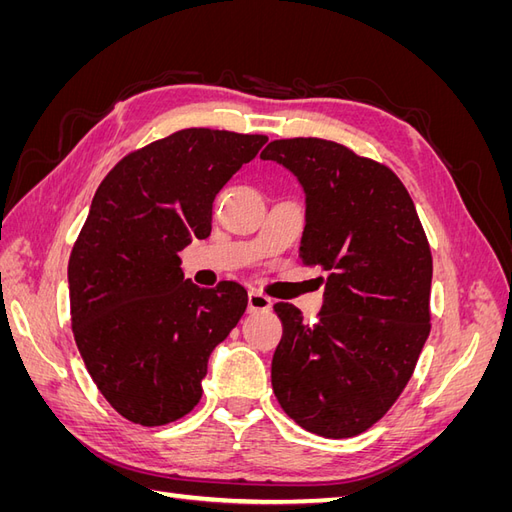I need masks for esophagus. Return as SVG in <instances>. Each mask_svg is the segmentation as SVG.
Instances as JSON below:
<instances>
[{
	"mask_svg": "<svg viewBox=\"0 0 512 512\" xmlns=\"http://www.w3.org/2000/svg\"><path fill=\"white\" fill-rule=\"evenodd\" d=\"M271 305L273 301L258 290H250V294H247V309H250V312H269Z\"/></svg>",
	"mask_w": 512,
	"mask_h": 512,
	"instance_id": "obj_1",
	"label": "esophagus"
}]
</instances>
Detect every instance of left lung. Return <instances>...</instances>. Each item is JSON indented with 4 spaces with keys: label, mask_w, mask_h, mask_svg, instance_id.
<instances>
[{
    "label": "left lung",
    "mask_w": 512,
    "mask_h": 512,
    "mask_svg": "<svg viewBox=\"0 0 512 512\" xmlns=\"http://www.w3.org/2000/svg\"><path fill=\"white\" fill-rule=\"evenodd\" d=\"M305 192L299 256L327 273L316 324L275 303L282 339L271 363L284 412L322 438H352L389 412L429 335L431 250L391 168L324 138H284L260 153ZM322 280V277H320Z\"/></svg>",
    "instance_id": "1"
}]
</instances>
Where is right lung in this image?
<instances>
[{
    "mask_svg": "<svg viewBox=\"0 0 512 512\" xmlns=\"http://www.w3.org/2000/svg\"><path fill=\"white\" fill-rule=\"evenodd\" d=\"M267 141L179 130L128 153L91 200L68 262L72 333L100 393L132 423L188 414L213 348L245 312L243 286L192 284L179 252L209 237L215 194Z\"/></svg>",
    "mask_w": 512,
    "mask_h": 512,
    "instance_id": "right-lung-1",
    "label": "right lung"
}]
</instances>
